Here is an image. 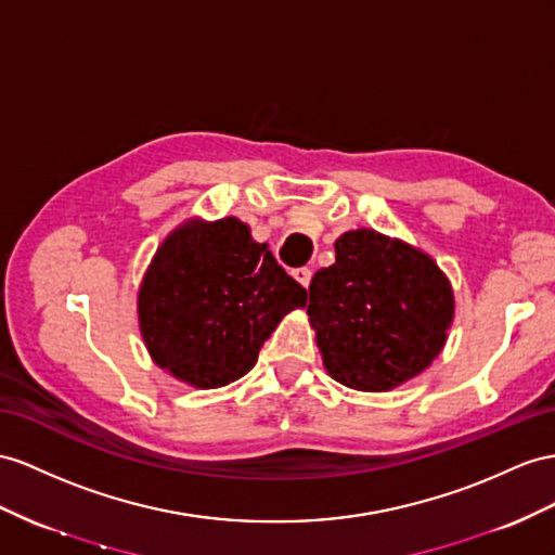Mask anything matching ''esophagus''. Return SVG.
Segmentation results:
<instances>
[{"mask_svg":"<svg viewBox=\"0 0 555 555\" xmlns=\"http://www.w3.org/2000/svg\"><path fill=\"white\" fill-rule=\"evenodd\" d=\"M293 276H295V281H300L302 286L307 288L309 281H311V269L309 267H297V269H293Z\"/></svg>","mask_w":555,"mask_h":555,"instance_id":"esophagus-1","label":"esophagus"}]
</instances>
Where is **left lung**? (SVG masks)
Wrapping results in <instances>:
<instances>
[{
	"label": "left lung",
	"instance_id": "1",
	"mask_svg": "<svg viewBox=\"0 0 555 555\" xmlns=\"http://www.w3.org/2000/svg\"><path fill=\"white\" fill-rule=\"evenodd\" d=\"M335 253L307 307L325 371L351 389L389 391L443 349L452 288L429 255L375 230L343 234Z\"/></svg>",
	"mask_w": 555,
	"mask_h": 555
}]
</instances>
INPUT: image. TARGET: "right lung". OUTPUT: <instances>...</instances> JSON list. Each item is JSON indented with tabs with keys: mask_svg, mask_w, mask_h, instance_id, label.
Segmentation results:
<instances>
[{
	"mask_svg": "<svg viewBox=\"0 0 555 555\" xmlns=\"http://www.w3.org/2000/svg\"><path fill=\"white\" fill-rule=\"evenodd\" d=\"M307 305L267 244L236 218L188 222L156 250L138 295L156 365L202 389L246 375L279 321Z\"/></svg>",
	"mask_w": 555,
	"mask_h": 555,
	"instance_id": "obj_1",
	"label": "right lung"
}]
</instances>
